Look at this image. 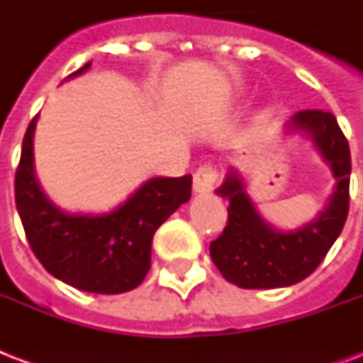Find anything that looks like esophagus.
I'll return each instance as SVG.
<instances>
[{
  "label": "esophagus",
  "instance_id": "esophagus-1",
  "mask_svg": "<svg viewBox=\"0 0 363 363\" xmlns=\"http://www.w3.org/2000/svg\"><path fill=\"white\" fill-rule=\"evenodd\" d=\"M216 179H218V171L213 165H201L194 175V192L198 196L211 194L215 188Z\"/></svg>",
  "mask_w": 363,
  "mask_h": 363
}]
</instances>
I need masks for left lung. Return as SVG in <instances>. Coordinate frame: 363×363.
Wrapping results in <instances>:
<instances>
[{
    "label": "left lung",
    "instance_id": "obj_1",
    "mask_svg": "<svg viewBox=\"0 0 363 363\" xmlns=\"http://www.w3.org/2000/svg\"><path fill=\"white\" fill-rule=\"evenodd\" d=\"M299 133L330 167L335 186L313 220L279 230L265 220L247 192L238 167L228 169L216 196L228 199V226L211 242V258L224 279L239 288H284L303 281L320 265L349 215L350 150L337 118L326 111H299L284 124Z\"/></svg>",
    "mask_w": 363,
    "mask_h": 363
}]
</instances>
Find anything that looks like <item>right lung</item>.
Instances as JSON below:
<instances>
[{
  "label": "right lung",
  "mask_w": 363,
  "mask_h": 363,
  "mask_svg": "<svg viewBox=\"0 0 363 363\" xmlns=\"http://www.w3.org/2000/svg\"><path fill=\"white\" fill-rule=\"evenodd\" d=\"M82 65L67 79L90 69ZM65 79V81H67ZM30 122L14 177L16 211L37 259L52 277L92 294H122L150 269L156 230L192 196V175L152 177L109 213H69L50 201L35 175Z\"/></svg>",
  "instance_id": "add662e5"
}]
</instances>
